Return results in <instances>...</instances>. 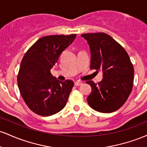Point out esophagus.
I'll list each match as a JSON object with an SVG mask.
<instances>
[{"instance_id":"34e87169","label":"esophagus","mask_w":147,"mask_h":147,"mask_svg":"<svg viewBox=\"0 0 147 147\" xmlns=\"http://www.w3.org/2000/svg\"><path fill=\"white\" fill-rule=\"evenodd\" d=\"M83 84V83H82V82H76L75 83V85L76 86H81Z\"/></svg>"}]
</instances>
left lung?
Here are the masks:
<instances>
[{"label":"left lung","mask_w":147,"mask_h":147,"mask_svg":"<svg viewBox=\"0 0 147 147\" xmlns=\"http://www.w3.org/2000/svg\"><path fill=\"white\" fill-rule=\"evenodd\" d=\"M90 50V69L102 71L98 84L86 83L92 91L87 102L92 109L104 113L114 112L127 100L133 85V69L127 52L109 34L103 32L84 34Z\"/></svg>","instance_id":"1"}]
</instances>
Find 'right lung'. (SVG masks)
Segmentation results:
<instances>
[{
	"mask_svg": "<svg viewBox=\"0 0 147 147\" xmlns=\"http://www.w3.org/2000/svg\"><path fill=\"white\" fill-rule=\"evenodd\" d=\"M76 34L41 37L25 54L17 77L18 86L29 109L41 116H50L65 107L74 86L71 80L61 82L50 70Z\"/></svg>",
	"mask_w": 147,
	"mask_h": 147,
	"instance_id": "add662e5",
	"label": "right lung"
}]
</instances>
